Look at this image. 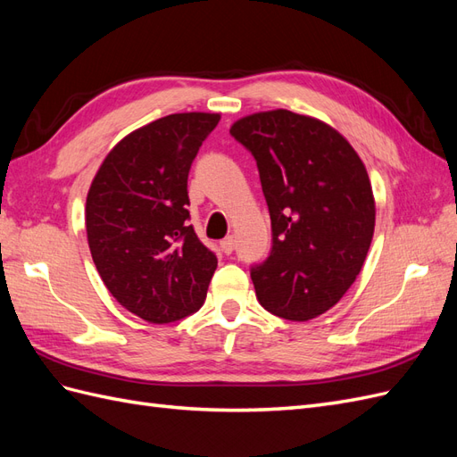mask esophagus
<instances>
[{"label":"esophagus","instance_id":"34e87169","mask_svg":"<svg viewBox=\"0 0 457 457\" xmlns=\"http://www.w3.org/2000/svg\"><path fill=\"white\" fill-rule=\"evenodd\" d=\"M234 237H227V238H223L220 240V250H223L225 253H232L234 252Z\"/></svg>","mask_w":457,"mask_h":457}]
</instances>
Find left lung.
Returning <instances> with one entry per match:
<instances>
[{"mask_svg": "<svg viewBox=\"0 0 457 457\" xmlns=\"http://www.w3.org/2000/svg\"><path fill=\"white\" fill-rule=\"evenodd\" d=\"M230 135L257 162L272 244L252 265L269 312L305 322L345 295L368 255L376 204L362 160L324 121L272 110L238 120Z\"/></svg>", "mask_w": 457, "mask_h": 457, "instance_id": "8db88e82", "label": "left lung"}]
</instances>
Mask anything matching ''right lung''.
<instances>
[{
    "instance_id": "1",
    "label": "right lung",
    "mask_w": 457,
    "mask_h": 457,
    "mask_svg": "<svg viewBox=\"0 0 457 457\" xmlns=\"http://www.w3.org/2000/svg\"><path fill=\"white\" fill-rule=\"evenodd\" d=\"M219 114H170L120 141L86 204L89 250L108 292L152 324L196 312L217 269L188 213V171Z\"/></svg>"
}]
</instances>
